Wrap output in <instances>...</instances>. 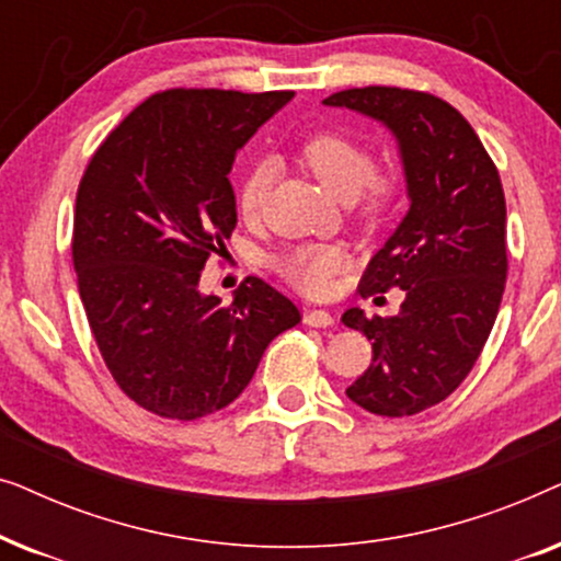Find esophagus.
Segmentation results:
<instances>
[{
  "label": "esophagus",
  "instance_id": "1",
  "mask_svg": "<svg viewBox=\"0 0 561 561\" xmlns=\"http://www.w3.org/2000/svg\"><path fill=\"white\" fill-rule=\"evenodd\" d=\"M304 321L309 327H332L334 324V317L324 309H311L304 313Z\"/></svg>",
  "mask_w": 561,
  "mask_h": 561
}]
</instances>
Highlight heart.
<instances>
[{
  "mask_svg": "<svg viewBox=\"0 0 561 561\" xmlns=\"http://www.w3.org/2000/svg\"><path fill=\"white\" fill-rule=\"evenodd\" d=\"M301 163L309 168L321 186L340 202L357 204L365 225H378L388 217L398 198V179L393 173H375V156L367 145L344 133H317L298 150ZM271 171L255 165L240 183V211L255 219L263 209ZM344 267V252L334 244H296L278 257V271L290 286L306 296H324L334 275Z\"/></svg>",
  "mask_w": 561,
  "mask_h": 561,
  "instance_id": "obj_1",
  "label": "heart"
}]
</instances>
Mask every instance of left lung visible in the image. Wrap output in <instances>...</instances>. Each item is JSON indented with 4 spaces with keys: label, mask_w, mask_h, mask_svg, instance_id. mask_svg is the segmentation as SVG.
I'll return each mask as SVG.
<instances>
[{
    "label": "left lung",
    "mask_w": 561,
    "mask_h": 561,
    "mask_svg": "<svg viewBox=\"0 0 561 561\" xmlns=\"http://www.w3.org/2000/svg\"><path fill=\"white\" fill-rule=\"evenodd\" d=\"M393 133L409 211L375 252L363 298L405 290L398 317L344 311V327L373 342V365L347 388L378 416H413L442 403L485 347L508 275L501 175L462 114L439 96L396 87L324 99Z\"/></svg>",
    "instance_id": "obj_1"
}]
</instances>
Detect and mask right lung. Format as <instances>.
Returning a JSON list of instances; mask_svg holds the SVG:
<instances>
[{"label":"right lung","mask_w":561,"mask_h":561,"mask_svg":"<svg viewBox=\"0 0 561 561\" xmlns=\"http://www.w3.org/2000/svg\"><path fill=\"white\" fill-rule=\"evenodd\" d=\"M294 91L171 89L127 114L89 160L73 267L112 378L145 411L194 421L248 388L275 336L301 321L265 280L204 296L206 260L237 227V150Z\"/></svg>","instance_id":"right-lung-1"}]
</instances>
